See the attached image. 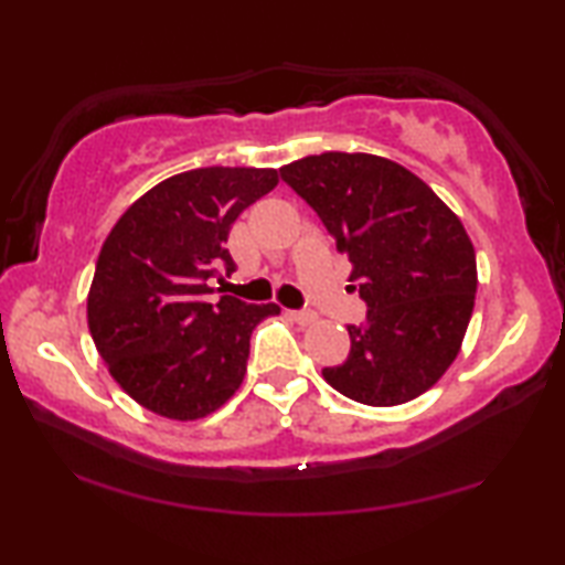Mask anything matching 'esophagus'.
Returning a JSON list of instances; mask_svg holds the SVG:
<instances>
[{"instance_id": "obj_1", "label": "esophagus", "mask_w": 565, "mask_h": 565, "mask_svg": "<svg viewBox=\"0 0 565 565\" xmlns=\"http://www.w3.org/2000/svg\"><path fill=\"white\" fill-rule=\"evenodd\" d=\"M289 317L299 323V327H309V323L317 321V313L313 311H289Z\"/></svg>"}]
</instances>
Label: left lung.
Masks as SVG:
<instances>
[{"label":"left lung","mask_w":565,"mask_h":565,"mask_svg":"<svg viewBox=\"0 0 565 565\" xmlns=\"http://www.w3.org/2000/svg\"><path fill=\"white\" fill-rule=\"evenodd\" d=\"M351 262L366 321L321 374L351 401L398 406L431 388L461 351L476 299V252L434 189L396 161L327 151L281 167Z\"/></svg>","instance_id":"8db88e82"}]
</instances>
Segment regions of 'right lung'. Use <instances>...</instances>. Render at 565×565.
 I'll use <instances>...</instances> for the list:
<instances>
[{
  "label": "right lung",
  "instance_id": "obj_1",
  "mask_svg": "<svg viewBox=\"0 0 565 565\" xmlns=\"http://www.w3.org/2000/svg\"><path fill=\"white\" fill-rule=\"evenodd\" d=\"M276 184V169L184 171L139 196L104 242L89 333L114 381L151 414L204 418L242 386L252 331L281 309L206 296L236 269L224 246L236 216Z\"/></svg>",
  "mask_w": 565,
  "mask_h": 565
}]
</instances>
